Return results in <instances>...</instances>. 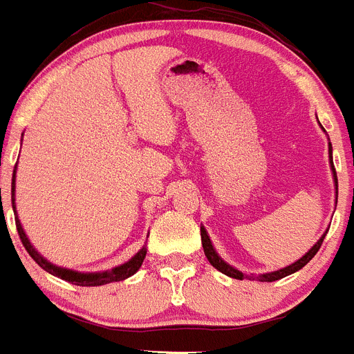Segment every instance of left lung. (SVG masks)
<instances>
[{
    "label": "left lung",
    "instance_id": "obj_1",
    "mask_svg": "<svg viewBox=\"0 0 354 354\" xmlns=\"http://www.w3.org/2000/svg\"><path fill=\"white\" fill-rule=\"evenodd\" d=\"M322 127V124H320ZM324 130V127H322ZM329 162H331V174H333V180H335V197L338 198V179H337V171H335V166H333V148H331V142H329ZM328 233V232H326ZM326 233H324L320 239H318L317 242L313 244V248L308 251V253H304L302 257H300L299 261H295L293 264L286 266V268H282V270H277V271H270V273H261V275H255V273H242V271H239L236 268H233V266L227 264L226 261H224L223 257L218 255L217 250L213 248L212 244V239H209L208 232H206V227L201 226V241H203V248H204V255L208 257L209 264L215 268V270H218L221 273H224V275L232 277V279H236V280H259V282H273V280H279V279H284V277L291 275V273H297L299 270H302L304 266L308 264L311 259H313L315 255H317V251L320 250V246H322L324 242V236H326Z\"/></svg>",
    "mask_w": 354,
    "mask_h": 354
}]
</instances>
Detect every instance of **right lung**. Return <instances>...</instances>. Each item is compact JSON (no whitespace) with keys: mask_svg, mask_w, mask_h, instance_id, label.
<instances>
[{"mask_svg":"<svg viewBox=\"0 0 354 354\" xmlns=\"http://www.w3.org/2000/svg\"><path fill=\"white\" fill-rule=\"evenodd\" d=\"M1 201V198H0ZM12 208H14V215H16V227L17 233H19V239H21L23 246L25 250L28 251V255L37 262V264L43 268L45 271H48L50 275L57 277V279H63L70 284L75 286H103V284H110V282H119V280H124L128 277H131L133 273H137V270L142 266V261H145L146 257V246H142L141 250L137 251L136 255L131 257L130 261L124 262L121 266H115L112 270L106 271H93V273H83V271H75V270H68V268H61V266L52 264L50 261H46L45 257L41 255L39 251L36 248L32 246V242L28 241V236H26L25 230L21 226V221L17 217L16 212V170H14V177H12Z\"/></svg>","mask_w":354,"mask_h":354,"instance_id":"obj_1","label":"right lung"}]
</instances>
